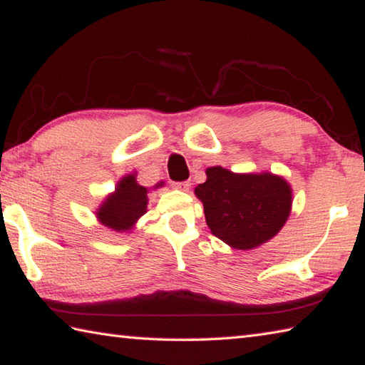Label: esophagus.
Masks as SVG:
<instances>
[{
  "instance_id": "34e87169",
  "label": "esophagus",
  "mask_w": 365,
  "mask_h": 365,
  "mask_svg": "<svg viewBox=\"0 0 365 365\" xmlns=\"http://www.w3.org/2000/svg\"><path fill=\"white\" fill-rule=\"evenodd\" d=\"M174 185H175V188H178L180 191H190V187H191L190 182H177Z\"/></svg>"
}]
</instances>
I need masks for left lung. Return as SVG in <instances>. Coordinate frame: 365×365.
Here are the masks:
<instances>
[{
	"instance_id": "left-lung-1",
	"label": "left lung",
	"mask_w": 365,
	"mask_h": 365,
	"mask_svg": "<svg viewBox=\"0 0 365 365\" xmlns=\"http://www.w3.org/2000/svg\"><path fill=\"white\" fill-rule=\"evenodd\" d=\"M195 195L205 206L211 233L235 250H255L267 243L287 224L293 190L285 178L261 174H235L214 165Z\"/></svg>"
}]
</instances>
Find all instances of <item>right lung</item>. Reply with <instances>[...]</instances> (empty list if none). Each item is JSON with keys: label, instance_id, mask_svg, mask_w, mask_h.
I'll list each match as a JSON object with an SVG mask.
<instances>
[{"label": "right lung", "instance_id": "obj_1", "mask_svg": "<svg viewBox=\"0 0 365 365\" xmlns=\"http://www.w3.org/2000/svg\"><path fill=\"white\" fill-rule=\"evenodd\" d=\"M164 182L154 188H160ZM148 190L137 182V174L122 177L115 190L109 193L96 209V219L113 232H130L141 215L146 214Z\"/></svg>", "mask_w": 365, "mask_h": 365}]
</instances>
